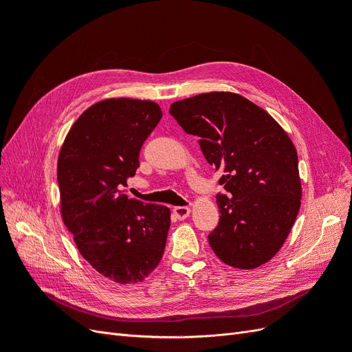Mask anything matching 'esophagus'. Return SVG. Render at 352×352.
<instances>
[{"instance_id":"34e87169","label":"esophagus","mask_w":352,"mask_h":352,"mask_svg":"<svg viewBox=\"0 0 352 352\" xmlns=\"http://www.w3.org/2000/svg\"><path fill=\"white\" fill-rule=\"evenodd\" d=\"M173 214L179 220H185L190 214V208L189 207H175L173 208Z\"/></svg>"}]
</instances>
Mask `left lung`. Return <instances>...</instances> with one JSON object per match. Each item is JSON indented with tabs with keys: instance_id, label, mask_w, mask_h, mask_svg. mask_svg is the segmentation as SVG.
Instances as JSON below:
<instances>
[{
	"instance_id": "obj_1",
	"label": "left lung",
	"mask_w": 352,
	"mask_h": 352,
	"mask_svg": "<svg viewBox=\"0 0 352 352\" xmlns=\"http://www.w3.org/2000/svg\"><path fill=\"white\" fill-rule=\"evenodd\" d=\"M170 114L199 138L207 162L221 170L220 220L208 235L217 257L251 270L282 248L301 206L298 155L291 138L258 105L233 92L199 94L170 105Z\"/></svg>"
}]
</instances>
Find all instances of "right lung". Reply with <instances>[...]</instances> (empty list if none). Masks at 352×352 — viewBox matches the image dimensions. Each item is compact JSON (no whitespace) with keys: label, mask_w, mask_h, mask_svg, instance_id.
I'll return each instance as SVG.
<instances>
[{"label":"right lung","mask_w":352,"mask_h":352,"mask_svg":"<svg viewBox=\"0 0 352 352\" xmlns=\"http://www.w3.org/2000/svg\"><path fill=\"white\" fill-rule=\"evenodd\" d=\"M162 116L153 101L102 100L73 123L58 154L63 221L82 257L120 285L142 282L166 248L168 207L144 204L122 190Z\"/></svg>","instance_id":"1"}]
</instances>
